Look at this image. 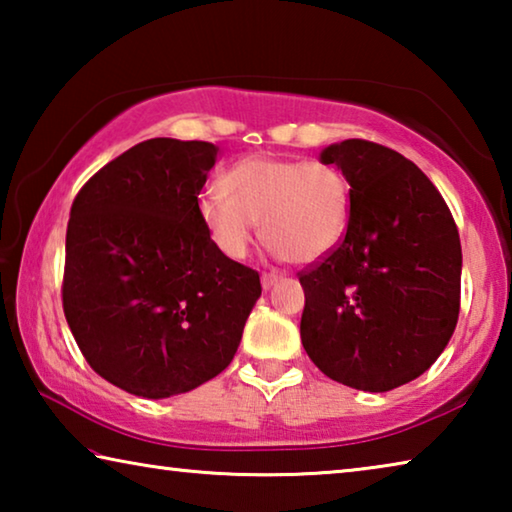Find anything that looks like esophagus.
<instances>
[{"label": "esophagus", "mask_w": 512, "mask_h": 512, "mask_svg": "<svg viewBox=\"0 0 512 512\" xmlns=\"http://www.w3.org/2000/svg\"><path fill=\"white\" fill-rule=\"evenodd\" d=\"M277 280H280V275H277L275 271L262 273V287H264V289H271Z\"/></svg>", "instance_id": "1"}]
</instances>
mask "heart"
<instances>
[{
  "label": "heart",
  "instance_id": "obj_1",
  "mask_svg": "<svg viewBox=\"0 0 512 512\" xmlns=\"http://www.w3.org/2000/svg\"><path fill=\"white\" fill-rule=\"evenodd\" d=\"M196 212L225 257L244 259L262 221L277 257L311 264L348 232L350 187L334 164L255 153L223 173L221 192L201 194Z\"/></svg>",
  "mask_w": 512,
  "mask_h": 512
}]
</instances>
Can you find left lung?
Wrapping results in <instances>:
<instances>
[{"label":"left lung","mask_w":512,"mask_h":512,"mask_svg":"<svg viewBox=\"0 0 512 512\" xmlns=\"http://www.w3.org/2000/svg\"><path fill=\"white\" fill-rule=\"evenodd\" d=\"M350 183L334 253L298 273L300 339L329 379L386 393L420 377L454 334L461 239L431 180L388 146L345 140L320 153Z\"/></svg>","instance_id":"1"}]
</instances>
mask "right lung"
Wrapping results in <instances>:
<instances>
[{"mask_svg":"<svg viewBox=\"0 0 512 512\" xmlns=\"http://www.w3.org/2000/svg\"><path fill=\"white\" fill-rule=\"evenodd\" d=\"M210 142L155 137L101 167L72 203L63 309L90 368L160 400L230 366L262 296L259 273L225 257L198 219Z\"/></svg>","mask_w":512,"mask_h":512,"instance_id":"right-lung-1","label":"right lung"}]
</instances>
